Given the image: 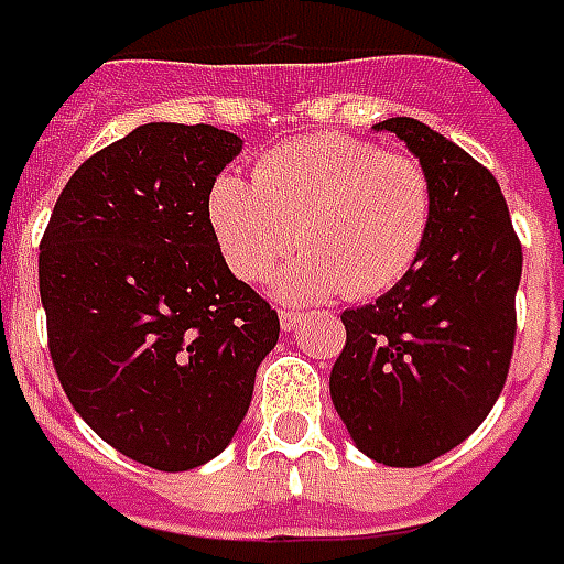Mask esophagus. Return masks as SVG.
<instances>
[{
	"mask_svg": "<svg viewBox=\"0 0 564 564\" xmlns=\"http://www.w3.org/2000/svg\"><path fill=\"white\" fill-rule=\"evenodd\" d=\"M281 328L283 332H293L295 325L302 323V314H299V311H290V307H281Z\"/></svg>",
	"mask_w": 564,
	"mask_h": 564,
	"instance_id": "obj_1",
	"label": "esophagus"
}]
</instances>
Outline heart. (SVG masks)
<instances>
[{
	"instance_id": "obj_1",
	"label": "heart",
	"mask_w": 564,
	"mask_h": 564,
	"mask_svg": "<svg viewBox=\"0 0 564 564\" xmlns=\"http://www.w3.org/2000/svg\"><path fill=\"white\" fill-rule=\"evenodd\" d=\"M206 218L229 271L248 283L307 245L274 281L290 302L388 293L419 262L433 227V182L412 154L346 133H314L262 154L253 178L224 173Z\"/></svg>"
}]
</instances>
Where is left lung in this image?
<instances>
[{"label": "left lung", "mask_w": 564, "mask_h": 564, "mask_svg": "<svg viewBox=\"0 0 564 564\" xmlns=\"http://www.w3.org/2000/svg\"><path fill=\"white\" fill-rule=\"evenodd\" d=\"M398 133L433 182L419 262L373 304L344 311L332 403L370 460L421 466L452 452L494 410L514 352L523 248L494 173L419 119Z\"/></svg>", "instance_id": "8db88e82"}]
</instances>
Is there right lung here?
I'll list each match as a JSON object with an SVG mask.
<instances>
[{"label": "right lung", "instance_id": "obj_1", "mask_svg": "<svg viewBox=\"0 0 564 564\" xmlns=\"http://www.w3.org/2000/svg\"><path fill=\"white\" fill-rule=\"evenodd\" d=\"M239 152L241 137L212 124H140L83 161L41 239L50 358L70 406L161 473L227 448L281 335L206 218L208 191Z\"/></svg>", "mask_w": 564, "mask_h": 564}]
</instances>
